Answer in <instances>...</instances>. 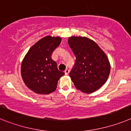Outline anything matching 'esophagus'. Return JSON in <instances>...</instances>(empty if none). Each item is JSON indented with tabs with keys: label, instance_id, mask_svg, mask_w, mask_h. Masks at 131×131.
<instances>
[{
	"label": "esophagus",
	"instance_id": "34e87169",
	"mask_svg": "<svg viewBox=\"0 0 131 131\" xmlns=\"http://www.w3.org/2000/svg\"><path fill=\"white\" fill-rule=\"evenodd\" d=\"M69 72H70V70H69V69H66V70H64V73H65L66 75H68V74H69Z\"/></svg>",
	"mask_w": 131,
	"mask_h": 131
}]
</instances>
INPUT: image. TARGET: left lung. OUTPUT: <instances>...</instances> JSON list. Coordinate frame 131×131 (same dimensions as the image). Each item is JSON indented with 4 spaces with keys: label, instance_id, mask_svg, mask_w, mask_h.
<instances>
[{
    "label": "left lung",
    "instance_id": "left-lung-1",
    "mask_svg": "<svg viewBox=\"0 0 131 131\" xmlns=\"http://www.w3.org/2000/svg\"><path fill=\"white\" fill-rule=\"evenodd\" d=\"M68 43L76 57L69 76L77 89L95 92L107 80L110 64L107 57L94 41L85 37H70Z\"/></svg>",
    "mask_w": 131,
    "mask_h": 131
}]
</instances>
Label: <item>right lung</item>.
I'll return each instance as SVG.
<instances>
[{"label":"right lung","mask_w":131,"mask_h":131,"mask_svg":"<svg viewBox=\"0 0 131 131\" xmlns=\"http://www.w3.org/2000/svg\"><path fill=\"white\" fill-rule=\"evenodd\" d=\"M60 37L42 38L29 49L21 66V77L29 89L39 94H48L57 88L58 80L64 72L59 70L51 59L61 43Z\"/></svg>","instance_id":"1"}]
</instances>
